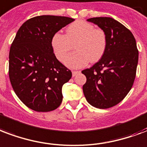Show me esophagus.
Here are the masks:
<instances>
[{"label": "esophagus", "instance_id": "obj_1", "mask_svg": "<svg viewBox=\"0 0 147 147\" xmlns=\"http://www.w3.org/2000/svg\"><path fill=\"white\" fill-rule=\"evenodd\" d=\"M78 73H80V71H72V76H76V75H77V74H78Z\"/></svg>", "mask_w": 147, "mask_h": 147}]
</instances>
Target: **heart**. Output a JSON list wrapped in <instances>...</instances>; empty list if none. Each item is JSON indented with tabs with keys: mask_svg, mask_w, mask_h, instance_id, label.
<instances>
[{
	"mask_svg": "<svg viewBox=\"0 0 147 147\" xmlns=\"http://www.w3.org/2000/svg\"><path fill=\"white\" fill-rule=\"evenodd\" d=\"M74 44L77 51L66 56L64 63L71 69H78L86 65L89 61H99L106 51L107 40L102 30L82 20L69 24L66 34L56 32L51 40V49L60 61L73 49Z\"/></svg>",
	"mask_w": 147,
	"mask_h": 147,
	"instance_id": "heart-1",
	"label": "heart"
}]
</instances>
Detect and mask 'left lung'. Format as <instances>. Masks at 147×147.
<instances>
[{
	"instance_id": "left-lung-1",
	"label": "left lung",
	"mask_w": 147,
	"mask_h": 147,
	"mask_svg": "<svg viewBox=\"0 0 147 147\" xmlns=\"http://www.w3.org/2000/svg\"><path fill=\"white\" fill-rule=\"evenodd\" d=\"M87 21L105 32L107 45L102 58L82 71L86 77L84 95L91 106L110 108L126 97L134 82L139 59L136 39L128 28L112 18H92Z\"/></svg>"
}]
</instances>
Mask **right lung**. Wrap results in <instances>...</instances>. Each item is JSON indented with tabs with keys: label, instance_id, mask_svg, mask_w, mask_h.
Wrapping results in <instances>:
<instances>
[{
	"label": "right lung",
	"instance_id": "right-lung-1",
	"mask_svg": "<svg viewBox=\"0 0 147 147\" xmlns=\"http://www.w3.org/2000/svg\"><path fill=\"white\" fill-rule=\"evenodd\" d=\"M74 21L62 16L34 17L21 25L12 42L10 81L20 100L33 110L49 112L61 105L62 86L71 78V71L56 59L51 40Z\"/></svg>",
	"mask_w": 147,
	"mask_h": 147
}]
</instances>
